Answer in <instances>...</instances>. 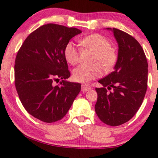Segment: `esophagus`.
Returning a JSON list of instances; mask_svg holds the SVG:
<instances>
[{"instance_id": "1", "label": "esophagus", "mask_w": 158, "mask_h": 158, "mask_svg": "<svg viewBox=\"0 0 158 158\" xmlns=\"http://www.w3.org/2000/svg\"><path fill=\"white\" fill-rule=\"evenodd\" d=\"M91 89V86L89 85L88 84H83L82 86H81V91L83 92H86L87 91L90 90Z\"/></svg>"}]
</instances>
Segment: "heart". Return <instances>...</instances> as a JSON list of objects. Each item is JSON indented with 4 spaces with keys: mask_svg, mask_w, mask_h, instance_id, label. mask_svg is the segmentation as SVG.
Listing matches in <instances>:
<instances>
[{
    "mask_svg": "<svg viewBox=\"0 0 158 158\" xmlns=\"http://www.w3.org/2000/svg\"><path fill=\"white\" fill-rule=\"evenodd\" d=\"M85 49L93 51V61H100L106 68H110L115 64L117 54L106 38L99 34H92L84 37L79 40ZM64 55L69 64L76 65L80 61V50L71 42L64 47ZM103 75V68L101 64L81 65L75 68L72 76L76 81L88 82L98 78Z\"/></svg>",
    "mask_w": 158,
    "mask_h": 158,
    "instance_id": "1",
    "label": "heart"
}]
</instances>
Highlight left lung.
<instances>
[{
    "mask_svg": "<svg viewBox=\"0 0 158 158\" xmlns=\"http://www.w3.org/2000/svg\"><path fill=\"white\" fill-rule=\"evenodd\" d=\"M118 44V60L112 72L98 81L94 109L102 122L117 127L129 121L141 106L147 89L148 63L142 46L125 31L107 28ZM108 90H112L109 92Z\"/></svg>",
    "mask_w": 158,
    "mask_h": 158,
    "instance_id": "8db88e82",
    "label": "left lung"
}]
</instances>
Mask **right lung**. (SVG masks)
<instances>
[{"mask_svg": "<svg viewBox=\"0 0 158 158\" xmlns=\"http://www.w3.org/2000/svg\"><path fill=\"white\" fill-rule=\"evenodd\" d=\"M81 32L76 28L45 24L32 31L18 50L15 88L22 105L37 119L45 123L61 120L79 94L81 83L66 81L70 72L64 50L70 39Z\"/></svg>", "mask_w": 158, "mask_h": 158, "instance_id": "add662e5", "label": "right lung"}]
</instances>
